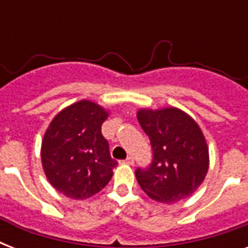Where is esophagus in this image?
<instances>
[{"instance_id": "34e87169", "label": "esophagus", "mask_w": 248, "mask_h": 248, "mask_svg": "<svg viewBox=\"0 0 248 248\" xmlns=\"http://www.w3.org/2000/svg\"><path fill=\"white\" fill-rule=\"evenodd\" d=\"M122 163H124V165L132 166L134 165V158H132V157H127V158L124 159V161H122Z\"/></svg>"}]
</instances>
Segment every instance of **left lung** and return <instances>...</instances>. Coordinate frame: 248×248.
I'll return each mask as SVG.
<instances>
[{
    "instance_id": "1",
    "label": "left lung",
    "mask_w": 248,
    "mask_h": 248,
    "mask_svg": "<svg viewBox=\"0 0 248 248\" xmlns=\"http://www.w3.org/2000/svg\"><path fill=\"white\" fill-rule=\"evenodd\" d=\"M138 121L149 136L153 159L135 171L138 183L152 200L173 203L185 200L203 183L208 147L200 126L177 108L140 109Z\"/></svg>"
}]
</instances>
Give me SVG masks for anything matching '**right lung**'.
<instances>
[{
  "instance_id": "obj_1",
  "label": "right lung",
  "mask_w": 248,
  "mask_h": 248,
  "mask_svg": "<svg viewBox=\"0 0 248 248\" xmlns=\"http://www.w3.org/2000/svg\"><path fill=\"white\" fill-rule=\"evenodd\" d=\"M109 113L90 100L64 108L48 124L41 161L50 184L64 196L85 200L108 184L118 165L110 157L101 124Z\"/></svg>"
}]
</instances>
